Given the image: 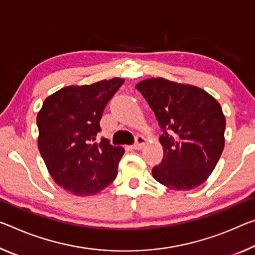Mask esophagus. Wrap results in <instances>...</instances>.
I'll return each instance as SVG.
<instances>
[{
    "label": "esophagus",
    "mask_w": 255,
    "mask_h": 255,
    "mask_svg": "<svg viewBox=\"0 0 255 255\" xmlns=\"http://www.w3.org/2000/svg\"><path fill=\"white\" fill-rule=\"evenodd\" d=\"M146 144V139L144 138L143 136H137L136 137V142L134 143V145H132V148L134 149H140L144 147V145Z\"/></svg>",
    "instance_id": "1"
}]
</instances>
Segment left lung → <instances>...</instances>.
<instances>
[{
	"label": "left lung",
	"instance_id": "obj_1",
	"mask_svg": "<svg viewBox=\"0 0 255 255\" xmlns=\"http://www.w3.org/2000/svg\"><path fill=\"white\" fill-rule=\"evenodd\" d=\"M163 134V159L152 169L160 184L187 191L211 175L225 146L226 119L220 104L199 87L145 79L136 85Z\"/></svg>",
	"mask_w": 255,
	"mask_h": 255
}]
</instances>
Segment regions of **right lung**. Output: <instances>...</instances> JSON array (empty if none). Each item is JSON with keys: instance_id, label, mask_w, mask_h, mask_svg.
I'll return each instance as SVG.
<instances>
[{"instance_id": "add662e5", "label": "right lung", "mask_w": 255, "mask_h": 255, "mask_svg": "<svg viewBox=\"0 0 255 255\" xmlns=\"http://www.w3.org/2000/svg\"><path fill=\"white\" fill-rule=\"evenodd\" d=\"M125 80L68 86L44 101L37 115L38 148L52 178L78 196L94 195L116 179L124 147L102 137L100 120Z\"/></svg>"}]
</instances>
